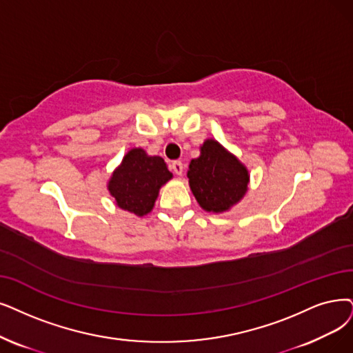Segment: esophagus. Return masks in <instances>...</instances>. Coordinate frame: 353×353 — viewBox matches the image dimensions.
Returning a JSON list of instances; mask_svg holds the SVG:
<instances>
[{"mask_svg":"<svg viewBox=\"0 0 353 353\" xmlns=\"http://www.w3.org/2000/svg\"><path fill=\"white\" fill-rule=\"evenodd\" d=\"M171 169H172V171H174L176 175H181L182 171H184V165H182L181 161H174V162L171 163Z\"/></svg>","mask_w":353,"mask_h":353,"instance_id":"34e87169","label":"esophagus"}]
</instances>
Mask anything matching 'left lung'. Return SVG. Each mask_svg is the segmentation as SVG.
Here are the masks:
<instances>
[{
	"instance_id": "obj_1",
	"label": "left lung",
	"mask_w": 353,
	"mask_h": 353,
	"mask_svg": "<svg viewBox=\"0 0 353 353\" xmlns=\"http://www.w3.org/2000/svg\"><path fill=\"white\" fill-rule=\"evenodd\" d=\"M190 187L199 204L221 213L229 210L248 191L246 168L216 140H205L200 158L190 163Z\"/></svg>"
}]
</instances>
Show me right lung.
<instances>
[{"label": "right lung", "instance_id": "obj_1", "mask_svg": "<svg viewBox=\"0 0 353 353\" xmlns=\"http://www.w3.org/2000/svg\"><path fill=\"white\" fill-rule=\"evenodd\" d=\"M171 178L161 157H148L143 149H132L112 174L108 190L120 208L145 216L153 208L159 188Z\"/></svg>", "mask_w": 353, "mask_h": 353}]
</instances>
